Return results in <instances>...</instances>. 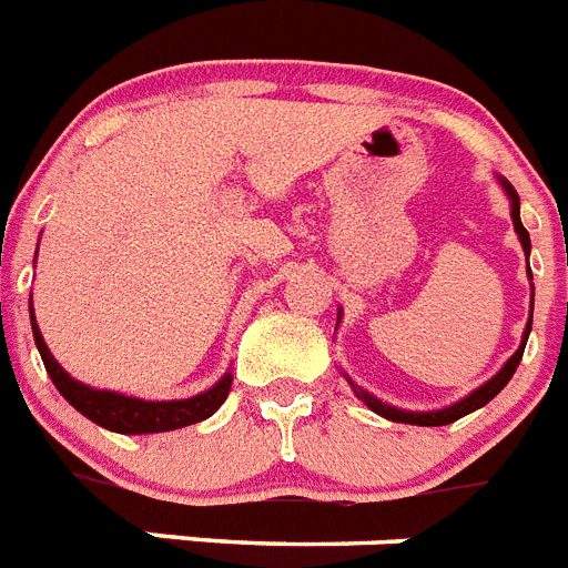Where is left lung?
<instances>
[{
    "instance_id": "obj_1",
    "label": "left lung",
    "mask_w": 568,
    "mask_h": 568,
    "mask_svg": "<svg viewBox=\"0 0 568 568\" xmlns=\"http://www.w3.org/2000/svg\"><path fill=\"white\" fill-rule=\"evenodd\" d=\"M503 189H506V195L508 201H511V221H515V232L517 237H520V244H523V252H526V258H528V250H531V241H528V232L526 226H523L520 221V197H517L515 186L508 181H500ZM528 275H531V270H528ZM338 318H342V313H338ZM528 333H531V316H528V324H526V333H523V342L520 347L515 351V356L508 358L506 365L500 367V373L497 376H491V379L486 382V385H479L474 394H468L465 399L454 402V405H448V408L443 410H402V408H394V405H385L382 399H376L373 394H367V390H362L358 385H353L351 379V387H353V394L358 396V399L365 402L367 408L373 410V414H379L385 416V419H390V423H408V425H428V428H434V425H450V423H457V419H463L465 414H471V410L483 408L486 402H491L494 396L500 394L503 387L508 385V379L515 376L517 365H520V358H523V351H526V342H528Z\"/></svg>"
}]
</instances>
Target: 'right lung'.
<instances>
[{"mask_svg":"<svg viewBox=\"0 0 568 568\" xmlns=\"http://www.w3.org/2000/svg\"><path fill=\"white\" fill-rule=\"evenodd\" d=\"M31 327H33V342L40 347V356L45 362V371L51 382L57 385L68 405H74L82 416H89L91 423L103 425L118 434H160V430H174L186 428V425L203 423L210 419L224 399L230 396L232 387V373H226L224 379L212 385L210 390L192 396V399H172V402H145L134 399V396L114 394V390H97V387L82 385L74 376H68L62 365L48 351L45 338H42L37 318L31 313Z\"/></svg>","mask_w":568,"mask_h":568,"instance_id":"right-lung-1","label":"right lung"}]
</instances>
